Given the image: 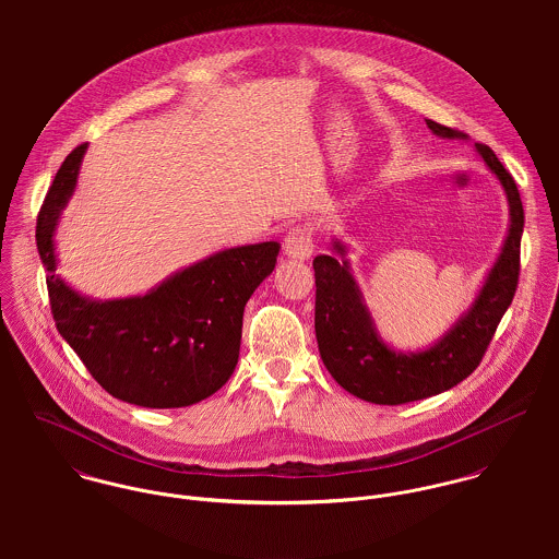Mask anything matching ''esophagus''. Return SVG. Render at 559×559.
Returning <instances> with one entry per match:
<instances>
[{"label": "esophagus", "mask_w": 559, "mask_h": 559, "mask_svg": "<svg viewBox=\"0 0 559 559\" xmlns=\"http://www.w3.org/2000/svg\"><path fill=\"white\" fill-rule=\"evenodd\" d=\"M284 251H286L288 258L308 260L314 251L312 228L308 224H304V226H295L293 230H288V235L284 239Z\"/></svg>", "instance_id": "34e87169"}]
</instances>
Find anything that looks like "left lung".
I'll use <instances>...</instances> for the list:
<instances>
[{
	"label": "left lung",
	"mask_w": 559,
	"mask_h": 559,
	"mask_svg": "<svg viewBox=\"0 0 559 559\" xmlns=\"http://www.w3.org/2000/svg\"><path fill=\"white\" fill-rule=\"evenodd\" d=\"M426 124L441 140H467L465 133L435 120ZM476 153L503 187L510 211L508 233L472 306L426 348L400 350L383 340L353 275L346 242L333 239L335 255L314 258L320 359L348 394L374 404H406L448 392L478 368L519 284L525 217L516 182L501 160L484 144H476Z\"/></svg>",
	"instance_id": "1"
}]
</instances>
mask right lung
Listing matches in <instances>:
<instances>
[{"label": "right lung", "instance_id": "1", "mask_svg": "<svg viewBox=\"0 0 559 559\" xmlns=\"http://www.w3.org/2000/svg\"><path fill=\"white\" fill-rule=\"evenodd\" d=\"M87 144L58 169L38 213L36 245L60 335L114 399L180 408L215 394L239 361L245 304L273 273L280 242L215 251L144 295L92 299L58 271L56 230L78 189Z\"/></svg>", "mask_w": 559, "mask_h": 559}]
</instances>
